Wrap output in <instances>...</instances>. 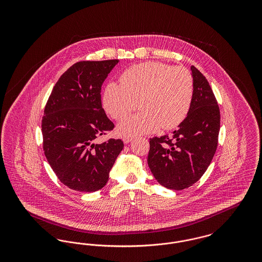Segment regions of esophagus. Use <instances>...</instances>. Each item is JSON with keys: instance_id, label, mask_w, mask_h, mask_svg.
I'll list each match as a JSON object with an SVG mask.
<instances>
[{"instance_id": "obj_1", "label": "esophagus", "mask_w": 262, "mask_h": 262, "mask_svg": "<svg viewBox=\"0 0 262 262\" xmlns=\"http://www.w3.org/2000/svg\"><path fill=\"white\" fill-rule=\"evenodd\" d=\"M123 140H124L125 144H127V143H129L132 141V137H124Z\"/></svg>"}]
</instances>
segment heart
I'll return each instance as SVG.
<instances>
[{
	"instance_id": "heart-1",
	"label": "heart",
	"mask_w": 262,
	"mask_h": 262,
	"mask_svg": "<svg viewBox=\"0 0 262 262\" xmlns=\"http://www.w3.org/2000/svg\"><path fill=\"white\" fill-rule=\"evenodd\" d=\"M121 84L109 82L103 93V107L113 119L121 120L138 102L141 112L123 120L117 127L121 137H137L173 129L187 118L193 97V78L185 67L146 62L127 69Z\"/></svg>"
}]
</instances>
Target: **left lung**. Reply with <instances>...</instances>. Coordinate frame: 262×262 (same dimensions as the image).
Masks as SVG:
<instances>
[{"label": "left lung", "mask_w": 262, "mask_h": 262, "mask_svg": "<svg viewBox=\"0 0 262 262\" xmlns=\"http://www.w3.org/2000/svg\"><path fill=\"white\" fill-rule=\"evenodd\" d=\"M193 97L189 112L172 136L150 138L147 162L163 187L181 190L191 187L210 165L218 145L220 110L211 88L191 66Z\"/></svg>", "instance_id": "left-lung-1"}]
</instances>
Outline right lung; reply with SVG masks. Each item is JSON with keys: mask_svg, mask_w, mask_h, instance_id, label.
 Instances as JSON below:
<instances>
[{"mask_svg": "<svg viewBox=\"0 0 262 262\" xmlns=\"http://www.w3.org/2000/svg\"><path fill=\"white\" fill-rule=\"evenodd\" d=\"M119 60L83 61L64 72L52 90L42 118L44 154L58 179L84 192L104 187L121 139L95 143L114 128L101 103V88Z\"/></svg>", "mask_w": 262, "mask_h": 262, "instance_id": "right-lung-1", "label": "right lung"}]
</instances>
